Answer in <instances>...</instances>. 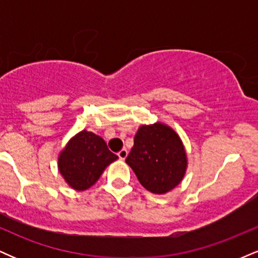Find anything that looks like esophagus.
I'll return each mask as SVG.
<instances>
[{
    "label": "esophagus",
    "instance_id": "34e87169",
    "mask_svg": "<svg viewBox=\"0 0 258 258\" xmlns=\"http://www.w3.org/2000/svg\"><path fill=\"white\" fill-rule=\"evenodd\" d=\"M117 155H119L120 160H125L127 158V155H128V152H127V149H122L117 153Z\"/></svg>",
    "mask_w": 258,
    "mask_h": 258
}]
</instances>
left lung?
<instances>
[{
    "instance_id": "1",
    "label": "left lung",
    "mask_w": 258,
    "mask_h": 258,
    "mask_svg": "<svg viewBox=\"0 0 258 258\" xmlns=\"http://www.w3.org/2000/svg\"><path fill=\"white\" fill-rule=\"evenodd\" d=\"M126 164L148 191L164 195L184 178L188 156L178 133L156 121L139 126Z\"/></svg>"
}]
</instances>
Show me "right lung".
I'll return each instance as SVG.
<instances>
[{
    "label": "right lung",
    "instance_id": "1",
    "mask_svg": "<svg viewBox=\"0 0 258 258\" xmlns=\"http://www.w3.org/2000/svg\"><path fill=\"white\" fill-rule=\"evenodd\" d=\"M117 159L100 136L82 130L60 150L58 170L70 188L84 191L96 184L105 168Z\"/></svg>",
    "mask_w": 258,
    "mask_h": 258
}]
</instances>
